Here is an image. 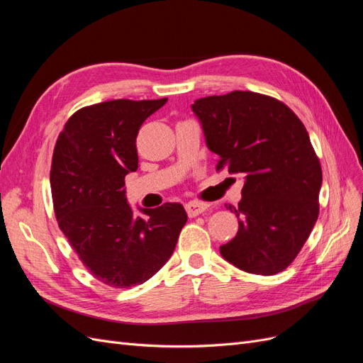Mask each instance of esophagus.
<instances>
[{
	"mask_svg": "<svg viewBox=\"0 0 363 363\" xmlns=\"http://www.w3.org/2000/svg\"><path fill=\"white\" fill-rule=\"evenodd\" d=\"M184 208H186V212H188L189 216H199V215H201L203 212L207 211L208 204L200 203V201H189V203H186Z\"/></svg>",
	"mask_w": 363,
	"mask_h": 363,
	"instance_id": "34e87169",
	"label": "esophagus"
}]
</instances>
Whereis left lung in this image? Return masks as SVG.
<instances>
[{
	"label": "left lung",
	"instance_id": "obj_1",
	"mask_svg": "<svg viewBox=\"0 0 363 363\" xmlns=\"http://www.w3.org/2000/svg\"><path fill=\"white\" fill-rule=\"evenodd\" d=\"M216 169L244 177L242 200L228 208L239 219L221 256L250 274L286 269L320 213L323 171L309 133L291 108L262 94L233 91L192 104Z\"/></svg>",
	"mask_w": 363,
	"mask_h": 363
}]
</instances>
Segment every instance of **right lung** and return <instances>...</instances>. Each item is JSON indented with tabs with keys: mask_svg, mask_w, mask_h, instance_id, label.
Returning a JSON list of instances; mask_svg holds the SVG:
<instances>
[{
	"mask_svg": "<svg viewBox=\"0 0 363 363\" xmlns=\"http://www.w3.org/2000/svg\"><path fill=\"white\" fill-rule=\"evenodd\" d=\"M168 101L112 100L75 112L59 135L51 164L54 212L63 235L92 276L112 288L151 279L172 256L184 207L127 203L124 179L138 169L136 136Z\"/></svg>",
	"mask_w": 363,
	"mask_h": 363,
	"instance_id": "1",
	"label": "right lung"
}]
</instances>
